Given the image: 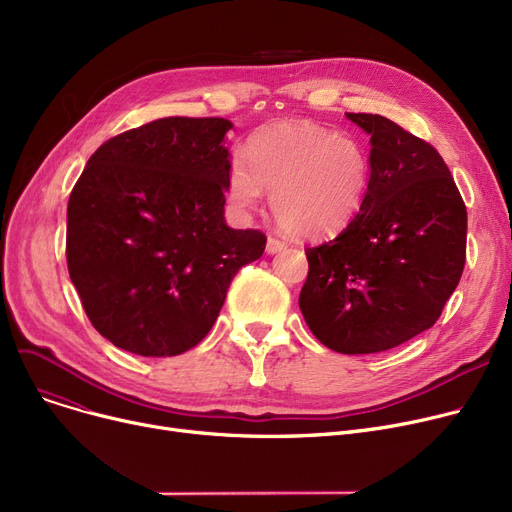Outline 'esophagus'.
I'll list each match as a JSON object with an SVG mask.
<instances>
[{
    "label": "esophagus",
    "mask_w": 512,
    "mask_h": 512,
    "mask_svg": "<svg viewBox=\"0 0 512 512\" xmlns=\"http://www.w3.org/2000/svg\"><path fill=\"white\" fill-rule=\"evenodd\" d=\"M284 247H286V245H284V242H282V240H278V238L270 236V238H267V245H265V251H267V253H270V255H274V253H280V251H282Z\"/></svg>",
    "instance_id": "esophagus-1"
}]
</instances>
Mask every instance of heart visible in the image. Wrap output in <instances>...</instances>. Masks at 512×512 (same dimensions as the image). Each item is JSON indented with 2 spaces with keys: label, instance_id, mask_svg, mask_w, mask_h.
Listing matches in <instances>:
<instances>
[{
  "label": "heart",
  "instance_id": "b5f03b06",
  "mask_svg": "<svg viewBox=\"0 0 512 512\" xmlns=\"http://www.w3.org/2000/svg\"><path fill=\"white\" fill-rule=\"evenodd\" d=\"M245 165L232 159L226 197L240 211H253L272 193L278 224L299 238L338 234L359 213L371 166L363 147L309 120H280L255 130L245 145Z\"/></svg>",
  "mask_w": 512,
  "mask_h": 512
}]
</instances>
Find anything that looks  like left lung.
I'll return each mask as SVG.
<instances>
[{
    "mask_svg": "<svg viewBox=\"0 0 512 512\" xmlns=\"http://www.w3.org/2000/svg\"><path fill=\"white\" fill-rule=\"evenodd\" d=\"M369 134V188L334 240L307 249L299 307L342 355L394 348L436 324L461 280L467 209L440 153L378 114H346Z\"/></svg>",
    "mask_w": 512,
    "mask_h": 512,
    "instance_id": "1",
    "label": "left lung"
}]
</instances>
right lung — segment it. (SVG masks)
<instances>
[{
    "label": "right lung",
    "instance_id": "obj_1",
    "mask_svg": "<svg viewBox=\"0 0 512 512\" xmlns=\"http://www.w3.org/2000/svg\"><path fill=\"white\" fill-rule=\"evenodd\" d=\"M224 118H161L103 143L68 201V272L93 328L141 357L197 346L265 251L226 224Z\"/></svg>",
    "mask_w": 512,
    "mask_h": 512
}]
</instances>
